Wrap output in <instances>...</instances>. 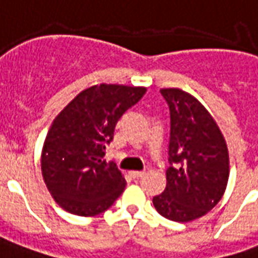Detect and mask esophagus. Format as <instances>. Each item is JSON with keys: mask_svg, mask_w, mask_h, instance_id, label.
I'll use <instances>...</instances> for the list:
<instances>
[{"mask_svg": "<svg viewBox=\"0 0 258 258\" xmlns=\"http://www.w3.org/2000/svg\"><path fill=\"white\" fill-rule=\"evenodd\" d=\"M130 175L134 177V179H141L145 176V171H131Z\"/></svg>", "mask_w": 258, "mask_h": 258, "instance_id": "obj_1", "label": "esophagus"}]
</instances>
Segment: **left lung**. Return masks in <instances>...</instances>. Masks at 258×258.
Returning a JSON list of instances; mask_svg holds the SVG:
<instances>
[{"instance_id": "8db88e82", "label": "left lung", "mask_w": 258, "mask_h": 258, "mask_svg": "<svg viewBox=\"0 0 258 258\" xmlns=\"http://www.w3.org/2000/svg\"><path fill=\"white\" fill-rule=\"evenodd\" d=\"M171 114L167 186L153 198L165 219L196 220L216 207L226 191L230 158L219 125L200 101L180 89H161Z\"/></svg>"}]
</instances>
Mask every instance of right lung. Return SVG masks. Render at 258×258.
Returning a JSON list of instances; mask_svg holds the SVG:
<instances>
[{"label": "right lung", "mask_w": 258, "mask_h": 258, "mask_svg": "<svg viewBox=\"0 0 258 258\" xmlns=\"http://www.w3.org/2000/svg\"><path fill=\"white\" fill-rule=\"evenodd\" d=\"M146 87L91 86L67 105L47 131L41 168L46 187L64 211L95 216L113 205L125 187L116 164L104 160L116 123Z\"/></svg>", "instance_id": "add662e5"}]
</instances>
